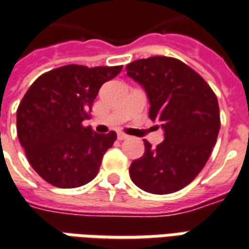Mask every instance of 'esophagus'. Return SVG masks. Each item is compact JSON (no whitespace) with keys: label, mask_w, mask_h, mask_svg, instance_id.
Segmentation results:
<instances>
[{"label":"esophagus","mask_w":249,"mask_h":249,"mask_svg":"<svg viewBox=\"0 0 249 249\" xmlns=\"http://www.w3.org/2000/svg\"><path fill=\"white\" fill-rule=\"evenodd\" d=\"M129 136H126V134H124V133H117V140H120V141H124L126 140Z\"/></svg>","instance_id":"obj_1"}]
</instances>
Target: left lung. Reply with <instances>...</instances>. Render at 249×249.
I'll use <instances>...</instances> for the list:
<instances>
[{
    "label": "left lung",
    "mask_w": 249,
    "mask_h": 249,
    "mask_svg": "<svg viewBox=\"0 0 249 249\" xmlns=\"http://www.w3.org/2000/svg\"><path fill=\"white\" fill-rule=\"evenodd\" d=\"M126 75L140 84L150 102L148 116L160 123L164 141L129 168L132 181L158 195L187 186L208 161L220 132L216 94L204 79L183 62L151 56L126 66Z\"/></svg>",
    "instance_id": "left-lung-1"
}]
</instances>
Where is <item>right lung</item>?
Returning <instances> with one entry per match:
<instances>
[{
    "label": "right lung",
    "instance_id": "add662e5",
    "mask_svg": "<svg viewBox=\"0 0 249 249\" xmlns=\"http://www.w3.org/2000/svg\"><path fill=\"white\" fill-rule=\"evenodd\" d=\"M123 66L70 64L41 75L29 86L17 111V132L32 168L50 185L73 189L98 174L116 133L83 126L101 86Z\"/></svg>",
    "mask_w": 249,
    "mask_h": 249
}]
</instances>
